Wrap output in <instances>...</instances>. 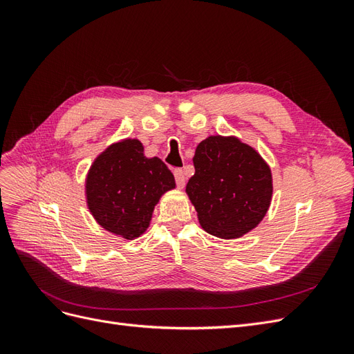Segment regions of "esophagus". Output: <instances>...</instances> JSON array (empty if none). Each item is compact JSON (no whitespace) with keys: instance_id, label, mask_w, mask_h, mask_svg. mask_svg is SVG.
I'll use <instances>...</instances> for the list:
<instances>
[{"instance_id":"esophagus-1","label":"esophagus","mask_w":354,"mask_h":354,"mask_svg":"<svg viewBox=\"0 0 354 354\" xmlns=\"http://www.w3.org/2000/svg\"><path fill=\"white\" fill-rule=\"evenodd\" d=\"M174 177H176V183L178 186V189H183L185 185H186V176L181 169H177L174 171Z\"/></svg>"}]
</instances>
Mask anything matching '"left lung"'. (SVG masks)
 I'll return each instance as SVG.
<instances>
[{
	"mask_svg": "<svg viewBox=\"0 0 354 354\" xmlns=\"http://www.w3.org/2000/svg\"><path fill=\"white\" fill-rule=\"evenodd\" d=\"M186 194L201 227L221 239H238L266 217L273 196L269 164L236 136H209L194 156Z\"/></svg>",
	"mask_w": 354,
	"mask_h": 354,
	"instance_id": "1",
	"label": "left lung"
}]
</instances>
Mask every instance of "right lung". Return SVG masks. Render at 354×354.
Listing matches in <instances>:
<instances>
[{
  "label": "right lung",
  "mask_w": 354,
  "mask_h": 354,
  "mask_svg": "<svg viewBox=\"0 0 354 354\" xmlns=\"http://www.w3.org/2000/svg\"><path fill=\"white\" fill-rule=\"evenodd\" d=\"M176 180L159 158H146L138 138H122L100 152L85 176V202L95 223L133 241L151 226L159 199Z\"/></svg>",
  "instance_id": "right-lung-1"
}]
</instances>
